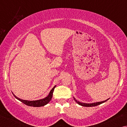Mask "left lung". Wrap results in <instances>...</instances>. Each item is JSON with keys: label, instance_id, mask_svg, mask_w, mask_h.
Here are the masks:
<instances>
[{"label": "left lung", "instance_id": "obj_1", "mask_svg": "<svg viewBox=\"0 0 127 127\" xmlns=\"http://www.w3.org/2000/svg\"><path fill=\"white\" fill-rule=\"evenodd\" d=\"M74 100L75 101H76L77 104H79V105H81V106H85V107H92V106H97V105H98L100 104H101L102 103H104L105 102H106V101L108 100L109 98L108 99H107L105 101H100V102H94V103H90V104H88V103H83V102H81L78 101H77L76 98L74 97H73Z\"/></svg>", "mask_w": 127, "mask_h": 127}]
</instances>
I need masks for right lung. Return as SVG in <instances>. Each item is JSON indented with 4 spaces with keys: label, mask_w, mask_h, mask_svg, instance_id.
<instances>
[{
    "label": "right lung",
    "mask_w": 127,
    "mask_h": 127,
    "mask_svg": "<svg viewBox=\"0 0 127 127\" xmlns=\"http://www.w3.org/2000/svg\"><path fill=\"white\" fill-rule=\"evenodd\" d=\"M55 87H56V86H55L51 90V91H50V92H49V95L46 96V97L42 98V99L37 100L30 101V100H22V99H21V98H18V97H17L16 95H14V94L13 93V92H12V94L17 100L20 101L21 102H22V103H23V104H25L26 105H27V106H32V107H41V106H45V105L48 104V103L50 101L51 98H52L53 92H54V89L55 88Z\"/></svg>",
    "instance_id": "right-lung-1"
}]
</instances>
